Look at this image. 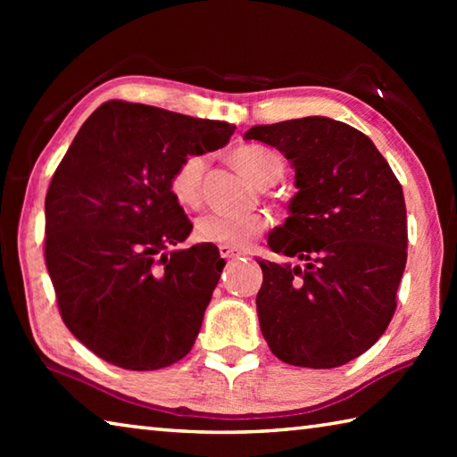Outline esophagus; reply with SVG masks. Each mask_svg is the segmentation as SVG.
<instances>
[{
  "mask_svg": "<svg viewBox=\"0 0 457 457\" xmlns=\"http://www.w3.org/2000/svg\"><path fill=\"white\" fill-rule=\"evenodd\" d=\"M220 256L229 260V258L242 256V252H237V250H234V247H229V245H220Z\"/></svg>",
  "mask_w": 457,
  "mask_h": 457,
  "instance_id": "esophagus-1",
  "label": "esophagus"
}]
</instances>
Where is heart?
<instances>
[{
  "mask_svg": "<svg viewBox=\"0 0 457 457\" xmlns=\"http://www.w3.org/2000/svg\"><path fill=\"white\" fill-rule=\"evenodd\" d=\"M231 163L258 187H268L284 173V161L276 151L262 145H244L231 153ZM205 161L201 154H187L169 177V191L183 207H197L201 201V179ZM264 215H218L205 213L195 221V237L204 244L229 245L234 250L250 245L266 229Z\"/></svg>",
  "mask_w": 457,
  "mask_h": 457,
  "instance_id": "b5f03b06",
  "label": "heart"
}]
</instances>
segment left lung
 Segmentation results:
<instances>
[{"instance_id": "obj_1", "label": "left lung", "mask_w": 457, "mask_h": 457, "mask_svg": "<svg viewBox=\"0 0 457 457\" xmlns=\"http://www.w3.org/2000/svg\"><path fill=\"white\" fill-rule=\"evenodd\" d=\"M245 141L274 146L294 169L296 195L272 252L258 262L260 330L278 359L332 369L369 351L395 312L407 262L403 189L367 135L327 117L256 125Z\"/></svg>"}]
</instances>
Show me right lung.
<instances>
[{"label":"right lung","mask_w":457,"mask_h":457,"mask_svg":"<svg viewBox=\"0 0 457 457\" xmlns=\"http://www.w3.org/2000/svg\"><path fill=\"white\" fill-rule=\"evenodd\" d=\"M236 127L165 108L98 106L46 195V266L62 320L111 365L154 370L191 351L226 260L175 247L191 221L169 191L187 154L228 145Z\"/></svg>","instance_id":"right-lung-1"}]
</instances>
